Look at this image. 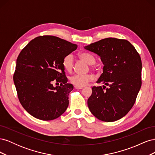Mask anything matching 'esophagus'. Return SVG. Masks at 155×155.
I'll use <instances>...</instances> for the list:
<instances>
[{
	"mask_svg": "<svg viewBox=\"0 0 155 155\" xmlns=\"http://www.w3.org/2000/svg\"><path fill=\"white\" fill-rule=\"evenodd\" d=\"M74 88L76 89H82L83 87H77V86H74Z\"/></svg>",
	"mask_w": 155,
	"mask_h": 155,
	"instance_id": "obj_1",
	"label": "esophagus"
}]
</instances>
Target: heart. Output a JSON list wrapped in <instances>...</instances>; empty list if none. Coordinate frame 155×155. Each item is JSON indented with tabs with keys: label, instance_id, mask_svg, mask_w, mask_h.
<instances>
[{
	"label": "heart",
	"instance_id": "obj_1",
	"mask_svg": "<svg viewBox=\"0 0 155 155\" xmlns=\"http://www.w3.org/2000/svg\"><path fill=\"white\" fill-rule=\"evenodd\" d=\"M79 58L85 61L89 64H94L96 63V59L94 56L87 52H82L79 55ZM62 64L64 69L67 72H72L74 66V59L72 54H68L65 55L62 61ZM94 79V76L92 74H75L70 76L69 78L70 82L74 85L83 87L86 86L88 83L92 81Z\"/></svg>",
	"mask_w": 155,
	"mask_h": 155
}]
</instances>
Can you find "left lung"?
Returning a JSON list of instances; mask_svg holds the SVG:
<instances>
[{
	"label": "left lung",
	"mask_w": 155,
	"mask_h": 155,
	"mask_svg": "<svg viewBox=\"0 0 155 155\" xmlns=\"http://www.w3.org/2000/svg\"><path fill=\"white\" fill-rule=\"evenodd\" d=\"M84 48L100 55L104 64L97 83L105 85L92 88L87 101L89 109L101 121L111 122L121 119L132 109L141 88V58L125 39L109 37Z\"/></svg>",
	"instance_id": "obj_1"
}]
</instances>
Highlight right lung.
<instances>
[{"label": "right lung", "mask_w": 155, "mask_h": 155, "mask_svg": "<svg viewBox=\"0 0 155 155\" xmlns=\"http://www.w3.org/2000/svg\"><path fill=\"white\" fill-rule=\"evenodd\" d=\"M78 45L52 35L37 37L23 48L13 74L18 100L35 118L52 120L63 114L73 90L67 83L62 61ZM60 84L54 87L53 83Z\"/></svg>", "instance_id": "obj_1"}]
</instances>
